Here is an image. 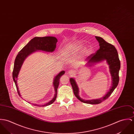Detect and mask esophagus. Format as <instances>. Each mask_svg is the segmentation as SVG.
Here are the masks:
<instances>
[{
  "label": "esophagus",
  "instance_id": "esophagus-1",
  "mask_svg": "<svg viewBox=\"0 0 134 134\" xmlns=\"http://www.w3.org/2000/svg\"><path fill=\"white\" fill-rule=\"evenodd\" d=\"M69 74H70V75H74V74H75V71H74V70H70L69 71Z\"/></svg>",
  "mask_w": 134,
  "mask_h": 134
}]
</instances>
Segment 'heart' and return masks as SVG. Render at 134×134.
Listing matches in <instances>:
<instances>
[{"mask_svg":"<svg viewBox=\"0 0 134 134\" xmlns=\"http://www.w3.org/2000/svg\"><path fill=\"white\" fill-rule=\"evenodd\" d=\"M83 48V46L81 44H72L68 46L65 49H64V51L66 52H69L70 51H79ZM85 54H88L90 53V50L87 49L85 51Z\"/></svg>","mask_w":134,"mask_h":134,"instance_id":"b5f03b06","label":"heart"}]
</instances>
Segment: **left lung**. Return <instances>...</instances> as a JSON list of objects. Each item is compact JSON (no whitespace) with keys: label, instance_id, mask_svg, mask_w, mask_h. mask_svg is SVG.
Listing matches in <instances>:
<instances>
[{"label":"left lung","instance_id":"left-lung-1","mask_svg":"<svg viewBox=\"0 0 134 134\" xmlns=\"http://www.w3.org/2000/svg\"><path fill=\"white\" fill-rule=\"evenodd\" d=\"M95 38L99 43L100 48L95 53L91 54L86 58V60L87 62L86 64V65L91 66L92 64H95L104 60L107 61V63L109 65L110 72L112 80L111 86L110 90L103 97L97 99L86 100L80 97L79 96V88L75 80L73 78L70 79L75 96L80 101L91 104L100 103L110 97L118 85L119 81V72L120 69V61L119 59L117 51L115 47L113 45L105 41L100 37L96 36Z\"/></svg>","mask_w":134,"mask_h":134}]
</instances>
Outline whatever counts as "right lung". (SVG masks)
<instances>
[{
  "instance_id": "right-lung-1",
  "label": "right lung",
  "mask_w": 134,
  "mask_h": 134,
  "mask_svg": "<svg viewBox=\"0 0 134 134\" xmlns=\"http://www.w3.org/2000/svg\"><path fill=\"white\" fill-rule=\"evenodd\" d=\"M58 41L56 37L52 36H46L43 37H36L31 39L28 43L25 46L21 51L18 53L17 55L15 62L14 69L13 71V79L16 86L17 91L19 96H21L19 91L18 87L17 86V77L21 66L24 62L25 58L32 53L37 51L40 50L47 52H53L56 47V43ZM65 73L64 71H62L57 75L54 78L53 81V86L55 89V95L54 98L48 103L44 105H37L36 104H32L35 106L38 107H46L52 104L57 97V88L59 83L60 78L62 75Z\"/></svg>"
}]
</instances>
